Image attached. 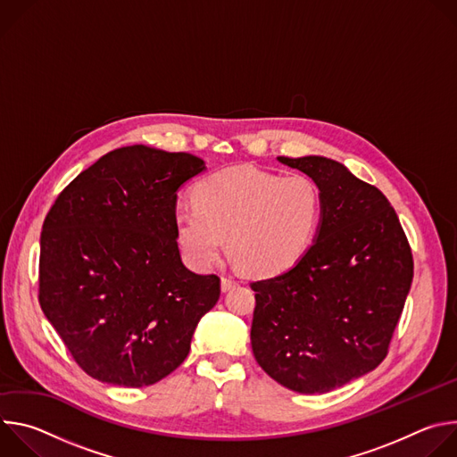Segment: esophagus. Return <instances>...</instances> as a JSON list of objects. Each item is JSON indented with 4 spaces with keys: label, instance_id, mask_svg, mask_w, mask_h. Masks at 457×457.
Instances as JSON below:
<instances>
[{
    "label": "esophagus",
    "instance_id": "obj_1",
    "mask_svg": "<svg viewBox=\"0 0 457 457\" xmlns=\"http://www.w3.org/2000/svg\"><path fill=\"white\" fill-rule=\"evenodd\" d=\"M220 286H222V291H229V289L237 287V286H238V282H237L235 278H231V277H222Z\"/></svg>",
    "mask_w": 457,
    "mask_h": 457
}]
</instances>
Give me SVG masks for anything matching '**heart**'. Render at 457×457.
<instances>
[{"label": "heart", "mask_w": 457, "mask_h": 457, "mask_svg": "<svg viewBox=\"0 0 457 457\" xmlns=\"http://www.w3.org/2000/svg\"><path fill=\"white\" fill-rule=\"evenodd\" d=\"M193 208L175 215L177 240L193 266L208 268L224 251L258 278L295 268L312 245L323 213L321 189L309 175L253 166L219 170L195 184Z\"/></svg>", "instance_id": "1"}]
</instances>
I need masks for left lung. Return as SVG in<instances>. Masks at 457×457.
I'll return each instance as SVG.
<instances>
[{"label":"left lung","instance_id":"left-lung-1","mask_svg":"<svg viewBox=\"0 0 457 457\" xmlns=\"http://www.w3.org/2000/svg\"><path fill=\"white\" fill-rule=\"evenodd\" d=\"M278 161L318 182L323 213L316 242L295 268L251 284V347L280 385L321 395L385 360L414 260L395 208L376 186L333 159Z\"/></svg>","mask_w":457,"mask_h":457}]
</instances>
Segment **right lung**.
Masks as SVG:
<instances>
[{"instance_id": "obj_1", "label": "right lung", "mask_w": 457, "mask_h": 457, "mask_svg": "<svg viewBox=\"0 0 457 457\" xmlns=\"http://www.w3.org/2000/svg\"><path fill=\"white\" fill-rule=\"evenodd\" d=\"M189 154L117 148L81 171L48 210L39 303L92 378L145 386L187 356L220 278L189 271L175 231L177 189L204 170Z\"/></svg>"}]
</instances>
